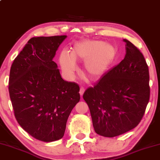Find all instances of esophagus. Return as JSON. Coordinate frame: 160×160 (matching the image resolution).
<instances>
[{
    "label": "esophagus",
    "instance_id": "obj_1",
    "mask_svg": "<svg viewBox=\"0 0 160 160\" xmlns=\"http://www.w3.org/2000/svg\"><path fill=\"white\" fill-rule=\"evenodd\" d=\"M84 91H85V88H83V87H81V88H80L79 93H80L81 96H83V93H84Z\"/></svg>",
    "mask_w": 160,
    "mask_h": 160
}]
</instances>
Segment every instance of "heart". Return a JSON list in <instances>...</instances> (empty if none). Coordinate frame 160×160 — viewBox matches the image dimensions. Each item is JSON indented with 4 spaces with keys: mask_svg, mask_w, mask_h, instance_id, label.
<instances>
[{
    "mask_svg": "<svg viewBox=\"0 0 160 160\" xmlns=\"http://www.w3.org/2000/svg\"><path fill=\"white\" fill-rule=\"evenodd\" d=\"M117 56L111 44L99 40H84L75 44L71 52H61L59 64L64 74L72 78L77 71V62H84L83 72L91 81L100 79L106 74Z\"/></svg>",
    "mask_w": 160,
    "mask_h": 160,
    "instance_id": "obj_1",
    "label": "heart"
}]
</instances>
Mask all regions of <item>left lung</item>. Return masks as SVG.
<instances>
[{
  "mask_svg": "<svg viewBox=\"0 0 160 160\" xmlns=\"http://www.w3.org/2000/svg\"><path fill=\"white\" fill-rule=\"evenodd\" d=\"M123 41L125 58L83 95L95 132L103 137H116L135 128L150 100V74L145 57L130 41Z\"/></svg>",
  "mask_w": 160,
  "mask_h": 160,
  "instance_id": "1",
  "label": "left lung"
}]
</instances>
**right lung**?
<instances>
[{
  "mask_svg": "<svg viewBox=\"0 0 160 160\" xmlns=\"http://www.w3.org/2000/svg\"><path fill=\"white\" fill-rule=\"evenodd\" d=\"M66 38H31L10 71L8 88L15 118L23 130L43 142L63 138L68 118L80 100L79 86L63 79L52 60Z\"/></svg>",
  "mask_w": 160,
  "mask_h": 160,
  "instance_id": "add662e5",
  "label": "right lung"
}]
</instances>
